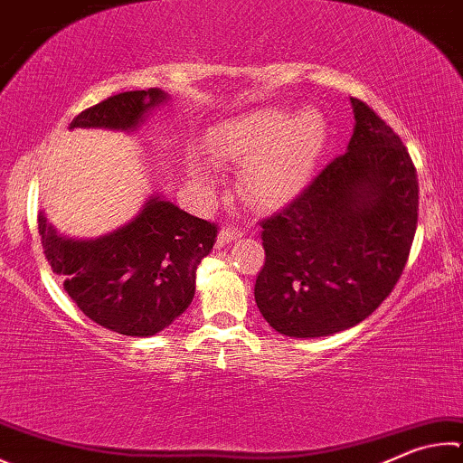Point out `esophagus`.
<instances>
[{
    "label": "esophagus",
    "mask_w": 463,
    "mask_h": 463,
    "mask_svg": "<svg viewBox=\"0 0 463 463\" xmlns=\"http://www.w3.org/2000/svg\"><path fill=\"white\" fill-rule=\"evenodd\" d=\"M242 234H245V231H242L241 226H237V224H226V226H222L221 232H218V239H216L218 247L229 245V242H232L234 239H241Z\"/></svg>",
    "instance_id": "esophagus-1"
}]
</instances>
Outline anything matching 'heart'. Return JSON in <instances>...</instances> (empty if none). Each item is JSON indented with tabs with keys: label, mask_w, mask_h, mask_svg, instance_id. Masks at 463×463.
<instances>
[{
	"label": "heart",
	"mask_w": 463,
	"mask_h": 463,
	"mask_svg": "<svg viewBox=\"0 0 463 463\" xmlns=\"http://www.w3.org/2000/svg\"><path fill=\"white\" fill-rule=\"evenodd\" d=\"M330 128L324 113L306 107L296 115L277 107L257 109L224 123L208 139L216 157L247 162L239 190L247 203L271 208L304 190L327 144ZM198 180H206L196 170Z\"/></svg>",
	"instance_id": "1"
}]
</instances>
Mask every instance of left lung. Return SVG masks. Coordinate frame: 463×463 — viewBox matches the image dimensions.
<instances>
[{
  "label": "left lung",
  "mask_w": 463,
  "mask_h": 463,
  "mask_svg": "<svg viewBox=\"0 0 463 463\" xmlns=\"http://www.w3.org/2000/svg\"><path fill=\"white\" fill-rule=\"evenodd\" d=\"M354 133L279 213L260 221V314L283 335L319 338L363 322L407 265L419 182L407 147L364 100L352 97Z\"/></svg>",
  "instance_id": "8db88e82"
}]
</instances>
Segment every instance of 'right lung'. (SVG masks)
<instances>
[{
    "mask_svg": "<svg viewBox=\"0 0 463 463\" xmlns=\"http://www.w3.org/2000/svg\"><path fill=\"white\" fill-rule=\"evenodd\" d=\"M167 95L128 90L74 117V128L136 129ZM46 260L92 322L123 335L147 338L186 312L196 289V267L216 242L218 226L167 200L151 196L129 224L95 241L64 239L38 214Z\"/></svg>",
    "mask_w": 463,
    "mask_h": 463,
    "instance_id": "add662e5",
    "label": "right lung"
}]
</instances>
